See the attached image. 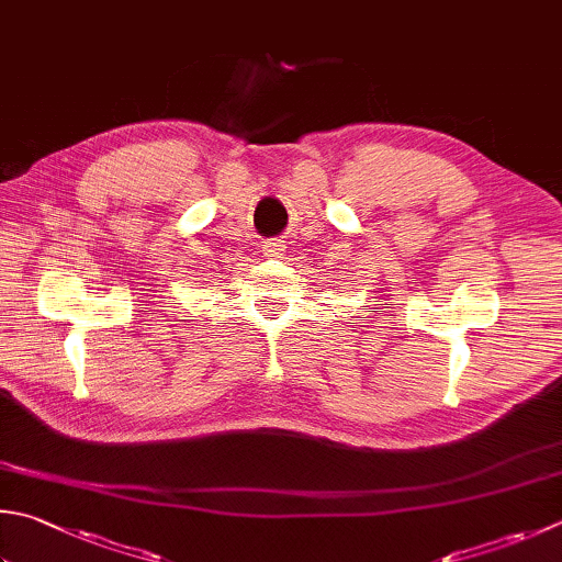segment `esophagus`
I'll use <instances>...</instances> for the list:
<instances>
[{"label":"esophagus","instance_id":"obj_1","mask_svg":"<svg viewBox=\"0 0 562 562\" xmlns=\"http://www.w3.org/2000/svg\"><path fill=\"white\" fill-rule=\"evenodd\" d=\"M283 251H285V245L281 239H271V241H267V245H263V257H269V259L283 257Z\"/></svg>","mask_w":562,"mask_h":562}]
</instances>
